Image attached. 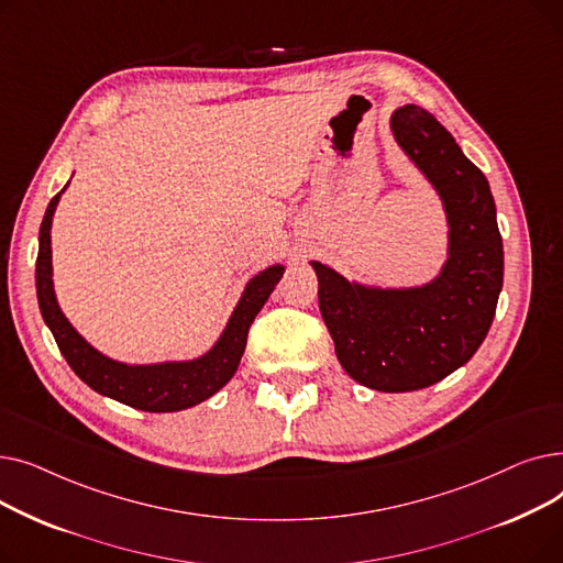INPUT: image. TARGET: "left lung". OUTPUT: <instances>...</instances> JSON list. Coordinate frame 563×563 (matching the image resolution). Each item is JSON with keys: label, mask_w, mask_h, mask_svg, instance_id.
Segmentation results:
<instances>
[{"label": "left lung", "mask_w": 563, "mask_h": 563, "mask_svg": "<svg viewBox=\"0 0 563 563\" xmlns=\"http://www.w3.org/2000/svg\"><path fill=\"white\" fill-rule=\"evenodd\" d=\"M390 125L445 205V266L433 283L412 289L363 287L321 262L312 266L319 310L344 372L372 390L410 393L433 386L475 356L495 317L505 251L486 175L454 136L418 104L397 109Z\"/></svg>", "instance_id": "left-lung-1"}]
</instances>
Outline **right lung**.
Here are the masks:
<instances>
[{"label":"right lung","instance_id":"obj_1","mask_svg":"<svg viewBox=\"0 0 563 563\" xmlns=\"http://www.w3.org/2000/svg\"><path fill=\"white\" fill-rule=\"evenodd\" d=\"M62 198L58 191L41 223L38 257H36V294L45 323L49 327L58 351L73 367V372L96 393L121 401L125 406L147 412H173L191 408L219 393L240 367L246 349L249 329L255 314L269 299V294L283 278V266H269L257 274L244 289L242 301L236 303L228 327L219 342L198 361L189 363H162V365H125L115 363L88 344L58 310L52 287V249L49 228Z\"/></svg>","mask_w":563,"mask_h":563}]
</instances>
